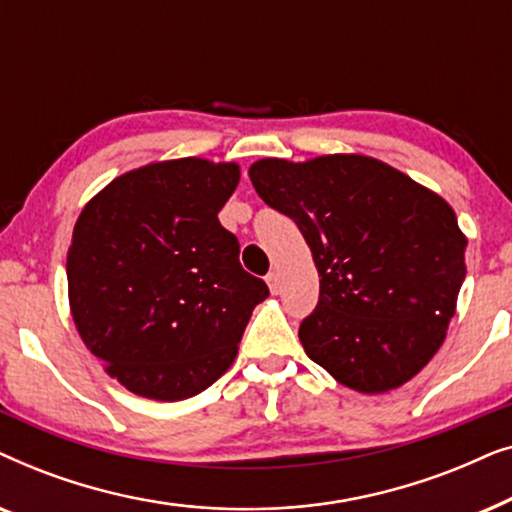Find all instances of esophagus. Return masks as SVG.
I'll list each match as a JSON object with an SVG mask.
<instances>
[{"label": "esophagus", "instance_id": "34e87169", "mask_svg": "<svg viewBox=\"0 0 512 512\" xmlns=\"http://www.w3.org/2000/svg\"><path fill=\"white\" fill-rule=\"evenodd\" d=\"M265 282H268V286H270V291H272V293H279V291H282V279H279L277 272H270V275L265 277Z\"/></svg>", "mask_w": 512, "mask_h": 512}]
</instances>
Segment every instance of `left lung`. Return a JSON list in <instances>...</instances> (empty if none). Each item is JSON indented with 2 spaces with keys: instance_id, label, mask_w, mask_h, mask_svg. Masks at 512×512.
Segmentation results:
<instances>
[{
  "instance_id": "obj_1",
  "label": "left lung",
  "mask_w": 512,
  "mask_h": 512,
  "mask_svg": "<svg viewBox=\"0 0 512 512\" xmlns=\"http://www.w3.org/2000/svg\"><path fill=\"white\" fill-rule=\"evenodd\" d=\"M249 177L265 205L296 221L321 277L298 331L307 356L361 394L415 377L443 345L466 277L452 207L366 156L265 158Z\"/></svg>"
}]
</instances>
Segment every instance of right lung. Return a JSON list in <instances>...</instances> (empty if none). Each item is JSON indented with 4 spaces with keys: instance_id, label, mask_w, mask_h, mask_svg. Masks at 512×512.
Returning <instances> with one entry per match:
<instances>
[{
    "instance_id": "add662e5",
    "label": "right lung",
    "mask_w": 512,
    "mask_h": 512,
    "mask_svg": "<svg viewBox=\"0 0 512 512\" xmlns=\"http://www.w3.org/2000/svg\"><path fill=\"white\" fill-rule=\"evenodd\" d=\"M237 181L235 163L165 160L111 181L76 221L67 254L74 324L132 394L184 401L205 391L268 298L219 221Z\"/></svg>"
}]
</instances>
